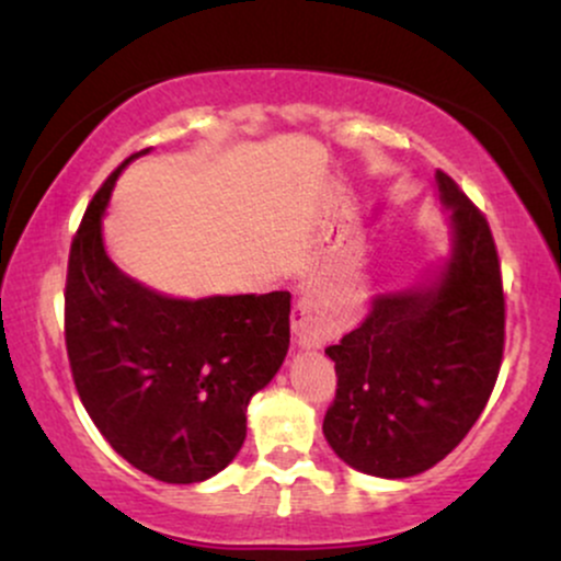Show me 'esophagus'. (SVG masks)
Instances as JSON below:
<instances>
[{"instance_id": "1", "label": "esophagus", "mask_w": 561, "mask_h": 561, "mask_svg": "<svg viewBox=\"0 0 561 561\" xmlns=\"http://www.w3.org/2000/svg\"><path fill=\"white\" fill-rule=\"evenodd\" d=\"M293 334L298 347H321L332 340V327L308 300L293 308Z\"/></svg>"}]
</instances>
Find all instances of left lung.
Returning <instances> with one entry per match:
<instances>
[{
	"label": "left lung",
	"mask_w": 561,
	"mask_h": 561,
	"mask_svg": "<svg viewBox=\"0 0 561 561\" xmlns=\"http://www.w3.org/2000/svg\"><path fill=\"white\" fill-rule=\"evenodd\" d=\"M450 250L422 282L385 289L340 345L327 347L337 392L324 437L347 467L403 480L465 440L504 356V287L485 216L435 171Z\"/></svg>",
	"instance_id": "1"
}]
</instances>
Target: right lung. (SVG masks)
<instances>
[{
	"instance_id": "add662e5",
	"label": "right lung",
	"mask_w": 561,
	"mask_h": 561,
	"mask_svg": "<svg viewBox=\"0 0 561 561\" xmlns=\"http://www.w3.org/2000/svg\"><path fill=\"white\" fill-rule=\"evenodd\" d=\"M102 184L66 282V345L76 390L131 467L171 485L221 472L240 454L248 403L289 347V293L171 298L121 272L102 237L115 179Z\"/></svg>"
}]
</instances>
